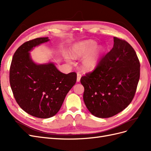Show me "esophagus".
Returning <instances> with one entry per match:
<instances>
[{
  "mask_svg": "<svg viewBox=\"0 0 151 151\" xmlns=\"http://www.w3.org/2000/svg\"><path fill=\"white\" fill-rule=\"evenodd\" d=\"M81 78V74L79 72H77V82H79Z\"/></svg>",
  "mask_w": 151,
  "mask_h": 151,
  "instance_id": "1",
  "label": "esophagus"
}]
</instances>
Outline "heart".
<instances>
[{"label":"heart","instance_id":"obj_1","mask_svg":"<svg viewBox=\"0 0 151 151\" xmlns=\"http://www.w3.org/2000/svg\"><path fill=\"white\" fill-rule=\"evenodd\" d=\"M97 43L93 40L82 42L72 50V56L76 58H81L86 56L82 62V67L85 70H93L97 66L103 54L101 47L95 48Z\"/></svg>","mask_w":151,"mask_h":151}]
</instances>
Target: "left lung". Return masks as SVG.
<instances>
[{"label":"left lung","instance_id":"8db88e82","mask_svg":"<svg viewBox=\"0 0 151 151\" xmlns=\"http://www.w3.org/2000/svg\"><path fill=\"white\" fill-rule=\"evenodd\" d=\"M113 39V48L81 78L86 106L98 118L111 117L129 106L140 78V62L134 49L124 40Z\"/></svg>","mask_w":151,"mask_h":151}]
</instances>
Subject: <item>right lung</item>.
<instances>
[{"mask_svg":"<svg viewBox=\"0 0 151 151\" xmlns=\"http://www.w3.org/2000/svg\"><path fill=\"white\" fill-rule=\"evenodd\" d=\"M48 41V37L38 38L21 45L14 54L9 70L16 102L27 113L40 118L56 115L77 81L76 72L65 74L52 63L38 65L31 60L29 52Z\"/></svg>","mask_w":151,"mask_h":151,"instance_id":"1","label":"right lung"}]
</instances>
